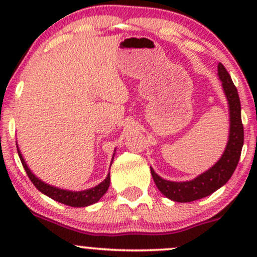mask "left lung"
Returning a JSON list of instances; mask_svg holds the SVG:
<instances>
[{"label": "left lung", "instance_id": "obj_1", "mask_svg": "<svg viewBox=\"0 0 257 257\" xmlns=\"http://www.w3.org/2000/svg\"><path fill=\"white\" fill-rule=\"evenodd\" d=\"M217 76L222 85L223 94L228 104L229 132L225 151L219 161L204 173L188 181H170L158 175L151 168L155 184L163 196L173 202L188 203L210 196L231 179L239 162L241 147L244 144V129L241 124L240 100L237 88L233 84L231 76L222 64L217 65Z\"/></svg>", "mask_w": 257, "mask_h": 257}]
</instances>
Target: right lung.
Here are the masks:
<instances>
[{
  "instance_id": "right-lung-1",
  "label": "right lung",
  "mask_w": 257,
  "mask_h": 257,
  "mask_svg": "<svg viewBox=\"0 0 257 257\" xmlns=\"http://www.w3.org/2000/svg\"><path fill=\"white\" fill-rule=\"evenodd\" d=\"M17 149H18V153H19V157H20V161H22L23 167H24L26 174H28V176L30 178L32 184L35 185V187H36L40 192H42L43 194H46V196H48L49 198L57 200L59 203H63V204L69 205V206H73V208H84V206H89L91 204H94V203L99 202L100 198H101V197L106 193V191L108 190V186H110V173L106 175L104 181L100 182L99 185L83 191H70V190L59 188L53 185L47 184V182L42 181L38 176H36L31 172V169L29 168L28 164H26L24 157H23L22 151H20L19 145H18V141H17ZM114 155H116V149H114L113 155H112L111 164L112 162H113Z\"/></svg>"
}]
</instances>
